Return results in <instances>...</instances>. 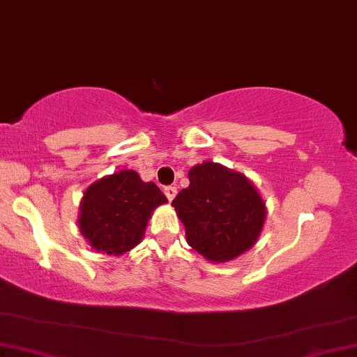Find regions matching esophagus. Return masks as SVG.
Listing matches in <instances>:
<instances>
[{
    "mask_svg": "<svg viewBox=\"0 0 357 357\" xmlns=\"http://www.w3.org/2000/svg\"><path fill=\"white\" fill-rule=\"evenodd\" d=\"M164 195L167 196L169 201H172L175 198V195H177V188H175V187H166V188H164Z\"/></svg>",
    "mask_w": 357,
    "mask_h": 357,
    "instance_id": "34e87169",
    "label": "esophagus"
}]
</instances>
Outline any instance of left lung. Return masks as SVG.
<instances>
[{"instance_id":"obj_1","label":"left lung","mask_w":357,"mask_h":357,"mask_svg":"<svg viewBox=\"0 0 357 357\" xmlns=\"http://www.w3.org/2000/svg\"><path fill=\"white\" fill-rule=\"evenodd\" d=\"M190 185L172 206L187 243L214 264L251 250L264 227L266 201L246 175L204 161L188 170Z\"/></svg>"}]
</instances>
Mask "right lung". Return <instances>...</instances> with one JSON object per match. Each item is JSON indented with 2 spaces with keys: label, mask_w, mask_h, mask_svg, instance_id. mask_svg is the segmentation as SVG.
Segmentation results:
<instances>
[{
  "label": "right lung",
  "mask_w": 357,
  "mask_h": 357,
  "mask_svg": "<svg viewBox=\"0 0 357 357\" xmlns=\"http://www.w3.org/2000/svg\"><path fill=\"white\" fill-rule=\"evenodd\" d=\"M167 198L135 170L122 169L93 182L82 196L79 229L91 250L122 256L143 240L154 209Z\"/></svg>",
  "instance_id": "1"
}]
</instances>
